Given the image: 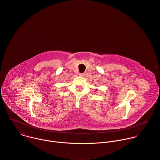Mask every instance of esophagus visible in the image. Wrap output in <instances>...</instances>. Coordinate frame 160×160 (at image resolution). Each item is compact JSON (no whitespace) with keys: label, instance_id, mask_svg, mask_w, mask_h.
<instances>
[{"label":"esophagus","instance_id":"esophagus-1","mask_svg":"<svg viewBox=\"0 0 160 160\" xmlns=\"http://www.w3.org/2000/svg\"><path fill=\"white\" fill-rule=\"evenodd\" d=\"M79 75H80V76H81V77H83V76L84 75V73H80V74H79Z\"/></svg>","mask_w":160,"mask_h":160}]
</instances>
